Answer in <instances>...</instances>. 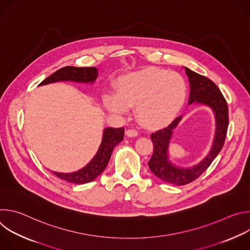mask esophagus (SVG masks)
<instances>
[{"mask_svg":"<svg viewBox=\"0 0 250 250\" xmlns=\"http://www.w3.org/2000/svg\"><path fill=\"white\" fill-rule=\"evenodd\" d=\"M126 135L129 136V137H134V136H137L138 135V131L136 129H127L125 131Z\"/></svg>","mask_w":250,"mask_h":250,"instance_id":"esophagus-1","label":"esophagus"}]
</instances>
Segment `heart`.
I'll use <instances>...</instances> for the list:
<instances>
[{
  "label": "heart",
  "instance_id": "obj_1",
  "mask_svg": "<svg viewBox=\"0 0 250 250\" xmlns=\"http://www.w3.org/2000/svg\"><path fill=\"white\" fill-rule=\"evenodd\" d=\"M187 97L183 76L169 70L149 68L122 77L117 94L104 96L105 108L124 114L135 104L137 119L146 125L169 123L182 108Z\"/></svg>",
  "mask_w": 250,
  "mask_h": 250
}]
</instances>
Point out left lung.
<instances>
[{
  "label": "left lung",
  "mask_w": 250,
  "mask_h": 250,
  "mask_svg": "<svg viewBox=\"0 0 250 250\" xmlns=\"http://www.w3.org/2000/svg\"><path fill=\"white\" fill-rule=\"evenodd\" d=\"M185 71L190 83L189 104L193 103L200 104L211 109L216 119V132L208 154L197 165L188 168L174 165L170 161L168 153L173 130L181 122L182 116L176 118L167 127L151 133L150 137L154 147L148 166L159 179L177 186L191 183L208 169L224 146L229 126L228 104L218 86L208 78L194 72L187 67H185Z\"/></svg>",
  "instance_id": "obj_1"
}]
</instances>
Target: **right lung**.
<instances>
[{
    "instance_id": "1",
    "label": "right lung",
    "mask_w": 250,
    "mask_h": 250,
    "mask_svg": "<svg viewBox=\"0 0 250 250\" xmlns=\"http://www.w3.org/2000/svg\"><path fill=\"white\" fill-rule=\"evenodd\" d=\"M98 77V69L96 67H74L66 66L54 72L52 75L43 80L40 86L47 85L50 83L60 81H72L79 83H94ZM125 128H114L106 127L103 131V138L101 146L93 157V159L82 169L72 173H59L52 172L60 179L74 183V184H85L89 183L105 169L113 150L117 145L124 139Z\"/></svg>"
}]
</instances>
